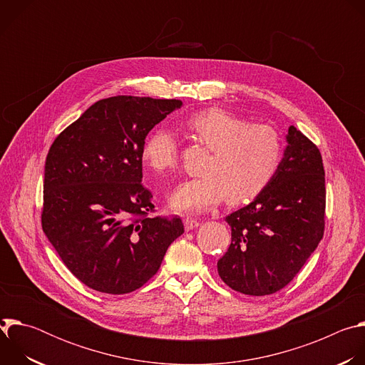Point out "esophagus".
<instances>
[{
  "label": "esophagus",
  "instance_id": "esophagus-1",
  "mask_svg": "<svg viewBox=\"0 0 365 365\" xmlns=\"http://www.w3.org/2000/svg\"><path fill=\"white\" fill-rule=\"evenodd\" d=\"M199 224H200V221L196 220V218H186V220H185V228H186V231H190V230L199 227Z\"/></svg>",
  "mask_w": 365,
  "mask_h": 365
}]
</instances>
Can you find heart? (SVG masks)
<instances>
[{"label":"heart","instance_id":"b5f03b06","mask_svg":"<svg viewBox=\"0 0 365 365\" xmlns=\"http://www.w3.org/2000/svg\"><path fill=\"white\" fill-rule=\"evenodd\" d=\"M186 127L211 155L203 176L180 183L172 193L169 203L178 212H206L225 196L230 203L251 200L270 185L282 165L284 144L272 125L206 108L189 115ZM141 159L158 175L175 172L179 163L175 134L165 127L154 128L143 143Z\"/></svg>","mask_w":365,"mask_h":365}]
</instances>
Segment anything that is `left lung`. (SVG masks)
I'll list each match as a JSON object with an SVG mask.
<instances>
[{"label":"left lung","mask_w":365,"mask_h":365,"mask_svg":"<svg viewBox=\"0 0 365 365\" xmlns=\"http://www.w3.org/2000/svg\"><path fill=\"white\" fill-rule=\"evenodd\" d=\"M282 165L251 203L225 218L231 244L218 273L232 290L251 296L286 287L321 242L325 231L322 155L294 125Z\"/></svg>","instance_id":"obj_1"}]
</instances>
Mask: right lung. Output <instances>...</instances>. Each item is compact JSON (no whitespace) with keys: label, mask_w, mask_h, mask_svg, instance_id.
Instances as JSON below:
<instances>
[{"label":"right lung","mask_w":365,"mask_h":365,"mask_svg":"<svg viewBox=\"0 0 365 365\" xmlns=\"http://www.w3.org/2000/svg\"><path fill=\"white\" fill-rule=\"evenodd\" d=\"M180 106L150 96L101 99L48 148L41 228L71 273L96 292L140 289L185 231L178 215H148L153 195L141 185L143 143Z\"/></svg>","instance_id":"right-lung-1"}]
</instances>
